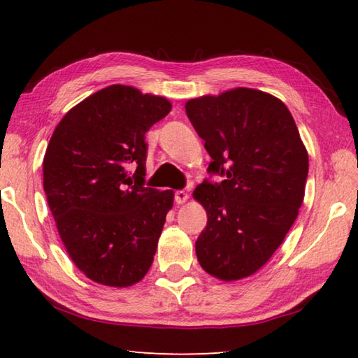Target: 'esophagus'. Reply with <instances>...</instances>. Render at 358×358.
<instances>
[{
	"instance_id": "esophagus-1",
	"label": "esophagus",
	"mask_w": 358,
	"mask_h": 358,
	"mask_svg": "<svg viewBox=\"0 0 358 358\" xmlns=\"http://www.w3.org/2000/svg\"><path fill=\"white\" fill-rule=\"evenodd\" d=\"M187 199H189V196H187V192L185 189H180V191H175V202H177L178 205L180 203H185Z\"/></svg>"
}]
</instances>
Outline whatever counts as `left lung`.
<instances>
[{
  "label": "left lung",
  "mask_w": 358,
  "mask_h": 358,
  "mask_svg": "<svg viewBox=\"0 0 358 358\" xmlns=\"http://www.w3.org/2000/svg\"><path fill=\"white\" fill-rule=\"evenodd\" d=\"M211 162L194 199L207 210L197 260L224 281L265 265L292 227L305 196L308 153L289 108L275 96L235 88L186 102Z\"/></svg>",
  "instance_id": "left-lung-1"
}]
</instances>
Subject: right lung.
Instances as JSON below:
<instances>
[{
    "mask_svg": "<svg viewBox=\"0 0 358 358\" xmlns=\"http://www.w3.org/2000/svg\"><path fill=\"white\" fill-rule=\"evenodd\" d=\"M161 96L110 85L64 115L44 156V191L72 262L90 280H142L173 205L145 187V134L171 112Z\"/></svg>",
    "mask_w": 358,
    "mask_h": 358,
    "instance_id": "obj_1",
    "label": "right lung"
}]
</instances>
